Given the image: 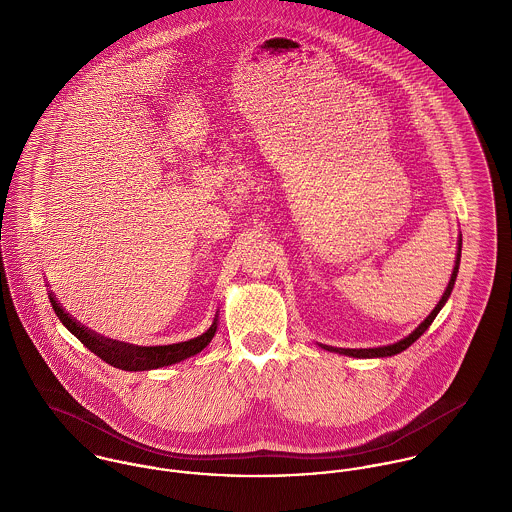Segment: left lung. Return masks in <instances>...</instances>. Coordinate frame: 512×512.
<instances>
[{
    "label": "left lung",
    "mask_w": 512,
    "mask_h": 512,
    "mask_svg": "<svg viewBox=\"0 0 512 512\" xmlns=\"http://www.w3.org/2000/svg\"><path fill=\"white\" fill-rule=\"evenodd\" d=\"M455 276H457V274L453 272V274H451V280H449V284H447V290H445V293H443V297L439 299L438 307L443 305V301H447L449 293H451V290H453V282H455ZM438 307H436V309L432 311V315H430V317H428V319H426V321H424V323H422V325H420V327H418V329H416V331H414L410 337H406L404 341H400V343H396V345H390V347H382V349H372V351L368 349V353H370V355H376V357H392V355H396V353H400V351L408 349V347H410V345H412V343H414V341H416V339H418V337H420V335H422V333L428 329V325L432 323L434 315L438 313ZM368 353H366V355H368Z\"/></svg>",
    "instance_id": "1"
}]
</instances>
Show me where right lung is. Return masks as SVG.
<instances>
[{"mask_svg": "<svg viewBox=\"0 0 512 512\" xmlns=\"http://www.w3.org/2000/svg\"><path fill=\"white\" fill-rule=\"evenodd\" d=\"M51 303H53L57 317L63 321V325L88 351H92L96 357H100L108 365L122 368V370H151V368L181 363V361L201 353L217 333V317H215L213 325L203 335H199L195 339L175 343V345H163V347H136V345L104 339L100 335H92L90 331H86L84 327H80L74 319H71L69 313H65L55 299Z\"/></svg>", "mask_w": 512, "mask_h": 512, "instance_id": "add662e5", "label": "right lung"}]
</instances>
